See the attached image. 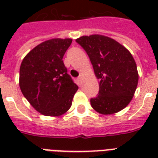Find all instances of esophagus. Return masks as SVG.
<instances>
[{
	"mask_svg": "<svg viewBox=\"0 0 158 158\" xmlns=\"http://www.w3.org/2000/svg\"><path fill=\"white\" fill-rule=\"evenodd\" d=\"M78 80H79V83H80V82L82 81V77L81 76L79 77V78H78Z\"/></svg>",
	"mask_w": 158,
	"mask_h": 158,
	"instance_id": "obj_1",
	"label": "esophagus"
}]
</instances>
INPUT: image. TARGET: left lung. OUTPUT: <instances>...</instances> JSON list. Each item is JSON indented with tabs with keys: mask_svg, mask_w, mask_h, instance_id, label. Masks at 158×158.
<instances>
[{
	"mask_svg": "<svg viewBox=\"0 0 158 158\" xmlns=\"http://www.w3.org/2000/svg\"><path fill=\"white\" fill-rule=\"evenodd\" d=\"M76 42L89 55L97 79L98 95L92 107L102 115L119 112L132 100L139 82L137 65L131 53L106 36H82Z\"/></svg>",
	"mask_w": 158,
	"mask_h": 158,
	"instance_id": "obj_1",
	"label": "left lung"
}]
</instances>
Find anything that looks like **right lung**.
I'll return each instance as SVG.
<instances>
[{"label": "right lung", "instance_id": "add662e5", "mask_svg": "<svg viewBox=\"0 0 158 158\" xmlns=\"http://www.w3.org/2000/svg\"><path fill=\"white\" fill-rule=\"evenodd\" d=\"M71 38L45 41L26 55L19 69V87L31 106L42 115L60 116L72 105L78 86L62 60Z\"/></svg>", "mask_w": 158, "mask_h": 158}]
</instances>
